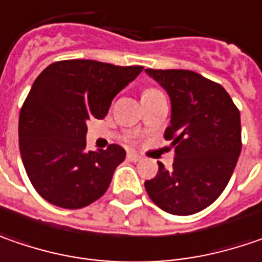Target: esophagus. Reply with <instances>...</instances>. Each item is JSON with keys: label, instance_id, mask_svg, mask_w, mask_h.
<instances>
[{"label": "esophagus", "instance_id": "esophagus-1", "mask_svg": "<svg viewBox=\"0 0 262 262\" xmlns=\"http://www.w3.org/2000/svg\"><path fill=\"white\" fill-rule=\"evenodd\" d=\"M141 155L139 154H136V152H127V160L129 161H133V163H136V161H141Z\"/></svg>", "mask_w": 262, "mask_h": 262}]
</instances>
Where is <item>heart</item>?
Listing matches in <instances>:
<instances>
[{"label": "heart", "instance_id": "1", "mask_svg": "<svg viewBox=\"0 0 262 262\" xmlns=\"http://www.w3.org/2000/svg\"><path fill=\"white\" fill-rule=\"evenodd\" d=\"M151 91H157V89H146L145 92H151Z\"/></svg>", "mask_w": 262, "mask_h": 262}]
</instances>
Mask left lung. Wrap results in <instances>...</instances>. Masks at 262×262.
I'll list each match as a JSON object with an SVG mask.
<instances>
[{
	"mask_svg": "<svg viewBox=\"0 0 262 262\" xmlns=\"http://www.w3.org/2000/svg\"><path fill=\"white\" fill-rule=\"evenodd\" d=\"M146 73L171 101V124L165 141L174 148V163L145 182L155 205L174 215L199 212L219 198L233 174L242 149L241 114L220 83L190 70Z\"/></svg>",
	"mask_w": 262,
	"mask_h": 262,
	"instance_id": "left-lung-1",
	"label": "left lung"
}]
</instances>
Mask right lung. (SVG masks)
I'll use <instances>...</instances> for the list:
<instances>
[{"instance_id": "obj_1", "label": "right lung", "mask_w": 262, "mask_h": 262, "mask_svg": "<svg viewBox=\"0 0 262 262\" xmlns=\"http://www.w3.org/2000/svg\"><path fill=\"white\" fill-rule=\"evenodd\" d=\"M143 70L94 60L50 64L36 77L18 117V146L29 180L52 205L79 210L108 189L126 151L86 149V121L104 119L113 98Z\"/></svg>"}]
</instances>
